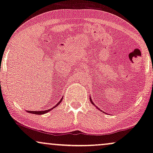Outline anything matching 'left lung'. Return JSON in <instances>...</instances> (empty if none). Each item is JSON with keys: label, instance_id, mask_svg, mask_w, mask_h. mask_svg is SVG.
<instances>
[{"label": "left lung", "instance_id": "1", "mask_svg": "<svg viewBox=\"0 0 153 153\" xmlns=\"http://www.w3.org/2000/svg\"><path fill=\"white\" fill-rule=\"evenodd\" d=\"M90 101H91V102H92V104H94V102H92V99H91V97L90 98ZM94 106H95V105H94ZM95 107H96V106H95ZM97 108H98L97 107H96Z\"/></svg>", "mask_w": 153, "mask_h": 153}]
</instances>
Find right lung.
Masks as SVG:
<instances>
[{"instance_id":"right-lung-1","label":"right lung","mask_w":153,"mask_h":153,"mask_svg":"<svg viewBox=\"0 0 153 153\" xmlns=\"http://www.w3.org/2000/svg\"><path fill=\"white\" fill-rule=\"evenodd\" d=\"M62 98H63V97H62ZM62 98H61V100H60V101L59 102V103H58L56 106H54L53 107H52L51 109H48V110H45V111H27L29 112V113L34 114H39V115H40V114H44L47 113V112H49V111H51V109H54V108H55L56 107V106L58 105V104H59L60 103H61V101H62Z\"/></svg>"}]
</instances>
